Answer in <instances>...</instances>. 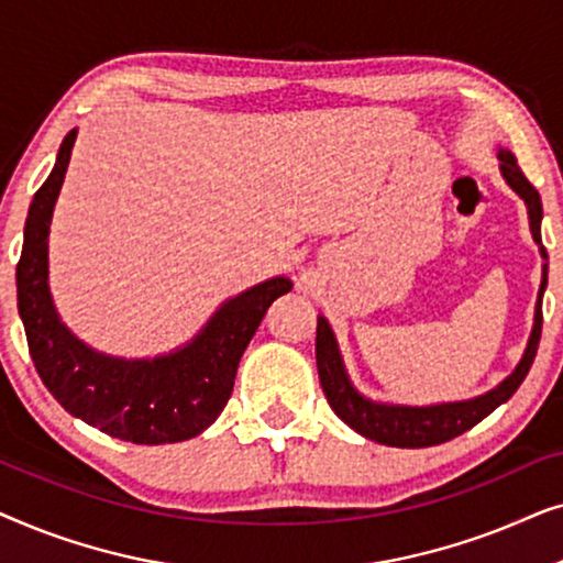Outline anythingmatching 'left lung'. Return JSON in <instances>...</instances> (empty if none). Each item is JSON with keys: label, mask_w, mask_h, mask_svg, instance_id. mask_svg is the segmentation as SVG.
<instances>
[{"label": "left lung", "mask_w": 563, "mask_h": 563, "mask_svg": "<svg viewBox=\"0 0 563 563\" xmlns=\"http://www.w3.org/2000/svg\"><path fill=\"white\" fill-rule=\"evenodd\" d=\"M499 172H503L505 181L510 184L512 191H518L522 202L528 207V220H530V233L533 241L541 245V256H545V249L541 243V220H543V205L541 195H538L533 184L526 179V174L520 172L518 161L510 151L499 148ZM545 282H549V266L543 264V279L541 289H538V302H536V322L530 330L526 353H522L520 364L515 366V372L507 376L505 382H499L495 389H489L487 395H479L474 399H464V402H443V405H426V407H410V405H389V402H374L361 395L353 387L349 374H345L341 351H338V341L330 330L328 320L318 318V338H314V358H318V374L322 391H325L330 407L341 418L345 426L356 430L368 441L395 445V449H428V445H438L451 441L461 433H466L468 428H474L476 422H482L492 410H497L499 405L507 402L515 395V389L520 387L526 379L530 366H533L538 341H541V325H543V312H541V299L545 291Z\"/></svg>", "instance_id": "1"}]
</instances>
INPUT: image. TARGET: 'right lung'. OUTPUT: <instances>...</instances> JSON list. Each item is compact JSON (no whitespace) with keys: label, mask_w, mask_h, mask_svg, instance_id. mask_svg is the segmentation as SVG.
Listing matches in <instances>:
<instances>
[{"label":"right lung","mask_w":563,"mask_h":563,"mask_svg":"<svg viewBox=\"0 0 563 563\" xmlns=\"http://www.w3.org/2000/svg\"><path fill=\"white\" fill-rule=\"evenodd\" d=\"M76 130L60 143L56 166L35 191L18 264V307L27 349L41 379L66 412L130 443H179L210 428L233 395L245 345L276 297L284 276L228 299L207 325L174 353L156 358H114L79 341L53 307L48 289V233L64 184Z\"/></svg>","instance_id":"right-lung-1"}]
</instances>
